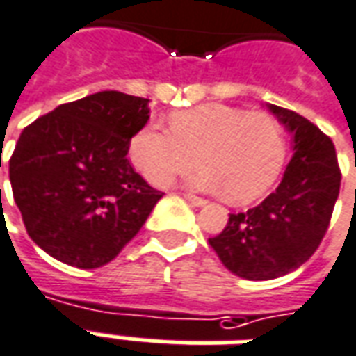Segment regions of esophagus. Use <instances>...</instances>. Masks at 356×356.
Instances as JSON below:
<instances>
[{
  "label": "esophagus",
  "mask_w": 356,
  "mask_h": 356,
  "mask_svg": "<svg viewBox=\"0 0 356 356\" xmlns=\"http://www.w3.org/2000/svg\"><path fill=\"white\" fill-rule=\"evenodd\" d=\"M185 200L188 204H193V206H196V208H202V206H206V200H204V198H200V196L185 195Z\"/></svg>",
  "instance_id": "obj_1"
}]
</instances>
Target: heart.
I'll use <instances>...</instances> for the list:
<instances>
[{
	"label": "heart",
	"mask_w": 356,
	"mask_h": 356,
	"mask_svg": "<svg viewBox=\"0 0 356 356\" xmlns=\"http://www.w3.org/2000/svg\"><path fill=\"white\" fill-rule=\"evenodd\" d=\"M195 152L200 168L188 175V185L233 204H250L280 177L287 138L282 123L266 111L200 104L175 111L170 131L148 123L129 140L133 165L158 186L185 171Z\"/></svg>",
	"instance_id": "heart-1"
}]
</instances>
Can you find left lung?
Returning a JSON list of instances; mask_svg holds the SVG:
<instances>
[{
    "instance_id": "8db88e82",
    "label": "left lung",
    "mask_w": 356,
    "mask_h": 356,
    "mask_svg": "<svg viewBox=\"0 0 356 356\" xmlns=\"http://www.w3.org/2000/svg\"><path fill=\"white\" fill-rule=\"evenodd\" d=\"M266 106L293 136L282 183L254 208L229 213L225 229L208 238L221 264L252 282L282 277L314 254L341 185L334 143L299 113Z\"/></svg>"
}]
</instances>
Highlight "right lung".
I'll list each match as a JSON object with an SVG mask.
<instances>
[{
	"label": "right lung",
	"mask_w": 356,
	"mask_h": 356,
	"mask_svg": "<svg viewBox=\"0 0 356 356\" xmlns=\"http://www.w3.org/2000/svg\"><path fill=\"white\" fill-rule=\"evenodd\" d=\"M150 100L118 90L61 104L19 136L9 160L26 233L63 264L111 262L148 220L160 191L127 160Z\"/></svg>",
	"instance_id": "add662e5"
}]
</instances>
